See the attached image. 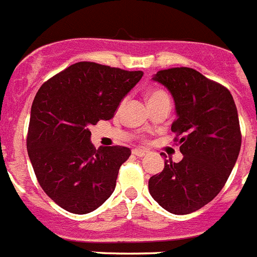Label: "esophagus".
<instances>
[{"label":"esophagus","instance_id":"esophagus-1","mask_svg":"<svg viewBox=\"0 0 257 257\" xmlns=\"http://www.w3.org/2000/svg\"><path fill=\"white\" fill-rule=\"evenodd\" d=\"M133 154L136 155V157H139V158H143L148 154V152L147 150H143V149H134Z\"/></svg>","mask_w":257,"mask_h":257}]
</instances>
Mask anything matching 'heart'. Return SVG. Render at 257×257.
<instances>
[{
	"label": "heart",
	"instance_id": "obj_1",
	"mask_svg": "<svg viewBox=\"0 0 257 257\" xmlns=\"http://www.w3.org/2000/svg\"><path fill=\"white\" fill-rule=\"evenodd\" d=\"M167 93L166 91L161 90V89H153V90H150L149 93H148V99H149V103L150 102H154V100L159 99V98H166Z\"/></svg>",
	"mask_w": 257,
	"mask_h": 257
}]
</instances>
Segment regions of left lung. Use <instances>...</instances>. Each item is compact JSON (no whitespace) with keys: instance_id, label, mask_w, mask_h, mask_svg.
Returning a JSON list of instances; mask_svg holds the SVG:
<instances>
[{"instance_id":"1","label":"left lung","mask_w":257,"mask_h":257,"mask_svg":"<svg viewBox=\"0 0 257 257\" xmlns=\"http://www.w3.org/2000/svg\"><path fill=\"white\" fill-rule=\"evenodd\" d=\"M171 91L172 123L182 161H166L149 180L153 199L177 215L199 210L224 187L241 149L238 113L230 91L190 67L161 70L153 77Z\"/></svg>"}]
</instances>
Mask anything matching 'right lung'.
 <instances>
[{"label":"right lung","mask_w":257,"mask_h":257,"mask_svg":"<svg viewBox=\"0 0 257 257\" xmlns=\"http://www.w3.org/2000/svg\"><path fill=\"white\" fill-rule=\"evenodd\" d=\"M95 62H77L47 80L34 98L27 148L43 191L65 210L86 214L99 208L116 187L130 148L95 149L91 124L110 119L143 77Z\"/></svg>","instance_id":"add662e5"}]
</instances>
